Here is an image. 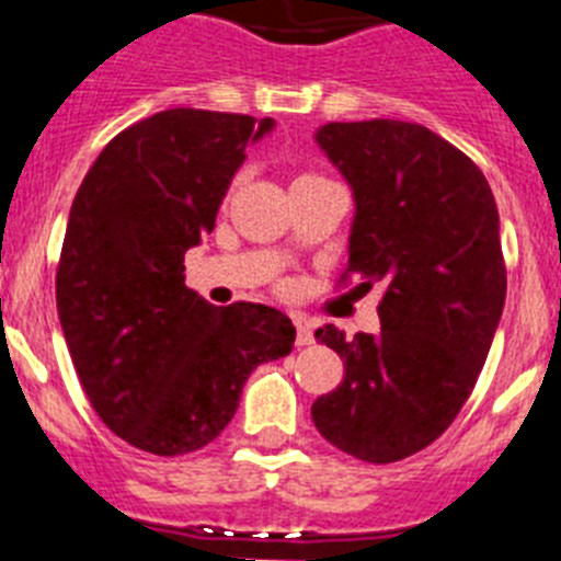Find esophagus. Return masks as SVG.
Masks as SVG:
<instances>
[{
    "label": "esophagus",
    "mask_w": 561,
    "mask_h": 561,
    "mask_svg": "<svg viewBox=\"0 0 561 561\" xmlns=\"http://www.w3.org/2000/svg\"><path fill=\"white\" fill-rule=\"evenodd\" d=\"M295 325H297V336H295V345H311L314 342V334H311V325L306 323L304 317H295Z\"/></svg>",
    "instance_id": "obj_1"
}]
</instances>
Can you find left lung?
I'll return each mask as SVG.
<instances>
[{"label": "left lung", "mask_w": 561, "mask_h": 561, "mask_svg": "<svg viewBox=\"0 0 561 561\" xmlns=\"http://www.w3.org/2000/svg\"><path fill=\"white\" fill-rule=\"evenodd\" d=\"M314 140L354 191L348 275L385 297L379 334L314 331L345 376L311 419L342 453L393 463L453 424L492 348L505 304L497 205L480 168L419 123H325Z\"/></svg>", "instance_id": "obj_1"}]
</instances>
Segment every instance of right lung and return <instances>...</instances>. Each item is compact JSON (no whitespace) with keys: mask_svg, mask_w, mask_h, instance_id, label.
I'll return each instance as SVG.
<instances>
[{"mask_svg":"<svg viewBox=\"0 0 561 561\" xmlns=\"http://www.w3.org/2000/svg\"><path fill=\"white\" fill-rule=\"evenodd\" d=\"M272 128L250 114L157 112L117 134L76 193L58 320L89 404L142 453L210 444L252 370L295 345L284 311L219 309L185 286V252L216 227L247 146Z\"/></svg>","mask_w":561,"mask_h":561,"instance_id":"1","label":"right lung"}]
</instances>
